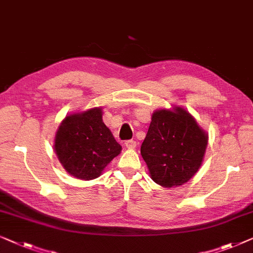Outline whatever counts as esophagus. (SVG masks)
Returning <instances> with one entry per match:
<instances>
[{
    "label": "esophagus",
    "mask_w": 253,
    "mask_h": 253,
    "mask_svg": "<svg viewBox=\"0 0 253 253\" xmlns=\"http://www.w3.org/2000/svg\"><path fill=\"white\" fill-rule=\"evenodd\" d=\"M125 145L127 149H134L135 147H136V142H135L134 140H128L125 142Z\"/></svg>",
    "instance_id": "34e87169"
}]
</instances>
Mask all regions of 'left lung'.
I'll list each match as a JSON object with an SVG mask.
<instances>
[{
	"label": "left lung",
	"mask_w": 253,
	"mask_h": 253,
	"mask_svg": "<svg viewBox=\"0 0 253 253\" xmlns=\"http://www.w3.org/2000/svg\"><path fill=\"white\" fill-rule=\"evenodd\" d=\"M208 138L187 110L174 106L155 111L141 145L151 179L165 188L188 182L202 165Z\"/></svg>",
	"instance_id": "left-lung-1"
}]
</instances>
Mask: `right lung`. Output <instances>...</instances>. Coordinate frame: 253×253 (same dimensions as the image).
<instances>
[{"mask_svg": "<svg viewBox=\"0 0 253 253\" xmlns=\"http://www.w3.org/2000/svg\"><path fill=\"white\" fill-rule=\"evenodd\" d=\"M102 108L65 117L55 136V152L70 175L92 180L122 151L102 119Z\"/></svg>", "mask_w": 253, "mask_h": 253, "instance_id": "add662e5", "label": "right lung"}]
</instances>
